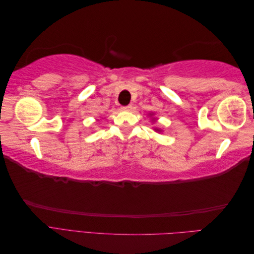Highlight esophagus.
I'll list each match as a JSON object with an SVG mask.
<instances>
[{
	"label": "esophagus",
	"instance_id": "1",
	"mask_svg": "<svg viewBox=\"0 0 254 254\" xmlns=\"http://www.w3.org/2000/svg\"><path fill=\"white\" fill-rule=\"evenodd\" d=\"M131 109H132V106H131V105L123 106V107H122V110H124V111H130Z\"/></svg>",
	"mask_w": 254,
	"mask_h": 254
}]
</instances>
